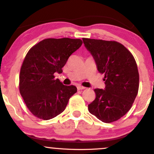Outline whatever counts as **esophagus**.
<instances>
[{"mask_svg":"<svg viewBox=\"0 0 154 154\" xmlns=\"http://www.w3.org/2000/svg\"><path fill=\"white\" fill-rule=\"evenodd\" d=\"M84 89H85V88L83 87V86H81V85L77 86V90H78V91H81V90H84Z\"/></svg>","mask_w":154,"mask_h":154,"instance_id":"obj_1","label":"esophagus"}]
</instances>
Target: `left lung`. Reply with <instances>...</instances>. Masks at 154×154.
Wrapping results in <instances>:
<instances>
[{"instance_id": "1", "label": "left lung", "mask_w": 154, "mask_h": 154, "mask_svg": "<svg viewBox=\"0 0 154 154\" xmlns=\"http://www.w3.org/2000/svg\"><path fill=\"white\" fill-rule=\"evenodd\" d=\"M91 53L98 71L103 74L105 89H95L90 113L105 123L122 117L131 109L139 88V72L135 58L116 41L82 38Z\"/></svg>"}]
</instances>
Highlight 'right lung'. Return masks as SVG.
Returning <instances> with one entry per match:
<instances>
[{
    "label": "right lung",
    "mask_w": 154,
    "mask_h": 154,
    "mask_svg": "<svg viewBox=\"0 0 154 154\" xmlns=\"http://www.w3.org/2000/svg\"><path fill=\"white\" fill-rule=\"evenodd\" d=\"M80 39L47 38L29 49L21 66L19 88L26 107L38 119L48 120L64 111L77 92L55 79L69 57L82 45Z\"/></svg>",
    "instance_id": "obj_1"
}]
</instances>
